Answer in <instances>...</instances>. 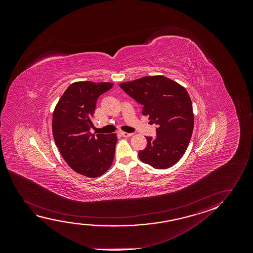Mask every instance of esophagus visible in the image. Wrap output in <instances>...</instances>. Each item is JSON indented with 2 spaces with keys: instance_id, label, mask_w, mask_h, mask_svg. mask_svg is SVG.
Here are the masks:
<instances>
[{
  "instance_id": "1",
  "label": "esophagus",
  "mask_w": 253,
  "mask_h": 253,
  "mask_svg": "<svg viewBox=\"0 0 253 253\" xmlns=\"http://www.w3.org/2000/svg\"><path fill=\"white\" fill-rule=\"evenodd\" d=\"M120 134H121V135H123L124 137H128V136H131V135H133L132 133H128V132L125 131H122Z\"/></svg>"
}]
</instances>
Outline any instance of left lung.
I'll return each instance as SVG.
<instances>
[{"label":"left lung","instance_id":"1","mask_svg":"<svg viewBox=\"0 0 253 253\" xmlns=\"http://www.w3.org/2000/svg\"><path fill=\"white\" fill-rule=\"evenodd\" d=\"M120 86L142 104V114L158 126L155 138L146 136L147 147L139 151V159L157 169L178 163L194 130L193 105L185 87L163 75L143 77Z\"/></svg>","mask_w":253,"mask_h":253}]
</instances>
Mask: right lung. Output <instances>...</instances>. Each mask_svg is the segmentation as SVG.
Wrapping results in <instances>:
<instances>
[{
  "label": "right lung",
  "instance_id": "right-lung-1",
  "mask_svg": "<svg viewBox=\"0 0 253 253\" xmlns=\"http://www.w3.org/2000/svg\"><path fill=\"white\" fill-rule=\"evenodd\" d=\"M113 86L109 82L78 81L59 98L52 113V135L66 163L81 175L96 178L113 163L118 136L90 134L97 98Z\"/></svg>",
  "mask_w": 253,
  "mask_h": 253
}]
</instances>
